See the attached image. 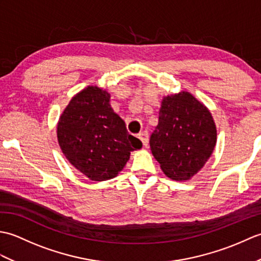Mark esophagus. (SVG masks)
Segmentation results:
<instances>
[{
  "label": "esophagus",
  "mask_w": 261,
  "mask_h": 261,
  "mask_svg": "<svg viewBox=\"0 0 261 261\" xmlns=\"http://www.w3.org/2000/svg\"><path fill=\"white\" fill-rule=\"evenodd\" d=\"M138 138L142 141V145L147 147L148 143H149V136H148V132L147 131H142L140 132L139 135H138Z\"/></svg>",
  "instance_id": "obj_1"
}]
</instances>
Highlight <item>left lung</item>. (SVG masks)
Listing matches in <instances>:
<instances>
[{
    "instance_id": "left-lung-1",
    "label": "left lung",
    "mask_w": 261,
    "mask_h": 261,
    "mask_svg": "<svg viewBox=\"0 0 261 261\" xmlns=\"http://www.w3.org/2000/svg\"><path fill=\"white\" fill-rule=\"evenodd\" d=\"M216 126L210 110L190 92L163 97L150 149L164 174L188 180L206 164L216 145Z\"/></svg>"
}]
</instances>
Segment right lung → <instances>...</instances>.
<instances>
[{
  "instance_id": "add662e5",
  "label": "right lung",
  "mask_w": 261,
  "mask_h": 261,
  "mask_svg": "<svg viewBox=\"0 0 261 261\" xmlns=\"http://www.w3.org/2000/svg\"><path fill=\"white\" fill-rule=\"evenodd\" d=\"M110 98L104 88L87 86L70 99L57 123V139L64 156L93 181L114 178L131 151L142 147L111 108Z\"/></svg>"
}]
</instances>
